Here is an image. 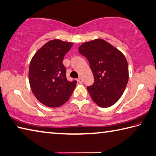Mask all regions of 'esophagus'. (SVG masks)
I'll list each match as a JSON object with an SVG mask.
<instances>
[{"instance_id":"1","label":"esophagus","mask_w":156,"mask_h":156,"mask_svg":"<svg viewBox=\"0 0 156 156\" xmlns=\"http://www.w3.org/2000/svg\"><path fill=\"white\" fill-rule=\"evenodd\" d=\"M78 81L79 82V83H82V82H83V79H82L81 77H79L78 78Z\"/></svg>"}]
</instances>
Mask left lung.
<instances>
[{
    "mask_svg": "<svg viewBox=\"0 0 156 156\" xmlns=\"http://www.w3.org/2000/svg\"><path fill=\"white\" fill-rule=\"evenodd\" d=\"M79 51L87 58L94 78L87 90L96 104L102 108L116 103L128 81V66L122 53L103 39L83 43Z\"/></svg>",
    "mask_w": 156,
    "mask_h": 156,
    "instance_id": "left-lung-1",
    "label": "left lung"
}]
</instances>
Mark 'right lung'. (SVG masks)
I'll return each instance as SVG.
<instances>
[{"mask_svg":"<svg viewBox=\"0 0 156 156\" xmlns=\"http://www.w3.org/2000/svg\"><path fill=\"white\" fill-rule=\"evenodd\" d=\"M73 43L59 39L49 41L32 57L29 67V83L34 95L49 107H58L69 101L77 84L69 81L62 60Z\"/></svg>","mask_w":156,"mask_h":156,"instance_id":"obj_1","label":"right lung"}]
</instances>
